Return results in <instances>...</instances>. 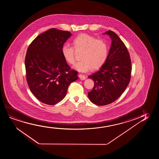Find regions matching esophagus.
Segmentation results:
<instances>
[{"instance_id":"esophagus-1","label":"esophagus","mask_w":159,"mask_h":159,"mask_svg":"<svg viewBox=\"0 0 159 159\" xmlns=\"http://www.w3.org/2000/svg\"><path fill=\"white\" fill-rule=\"evenodd\" d=\"M79 77L80 78L81 80H84L86 79V76L84 75H83V74H79Z\"/></svg>"}]
</instances>
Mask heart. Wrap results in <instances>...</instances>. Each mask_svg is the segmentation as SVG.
Instances as JSON below:
<instances>
[{"instance_id": "b5f03b06", "label": "heart", "mask_w": 159, "mask_h": 159, "mask_svg": "<svg viewBox=\"0 0 159 159\" xmlns=\"http://www.w3.org/2000/svg\"><path fill=\"white\" fill-rule=\"evenodd\" d=\"M75 49L83 51L81 61L74 65V69L80 72H87L91 69L98 70L106 62L109 55V46L103 39L87 34L76 36L73 42ZM61 53L67 63L73 64L75 62L74 49L73 47L64 44L61 48Z\"/></svg>"}]
</instances>
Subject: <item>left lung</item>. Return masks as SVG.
I'll return each instance as SVG.
<instances>
[{
  "label": "left lung",
  "mask_w": 159,
  "mask_h": 159,
  "mask_svg": "<svg viewBox=\"0 0 159 159\" xmlns=\"http://www.w3.org/2000/svg\"><path fill=\"white\" fill-rule=\"evenodd\" d=\"M103 34L112 40L108 57L100 70L89 76L94 85L88 97L99 106L110 104L122 95L130 82L132 70L129 53L118 36L111 30Z\"/></svg>",
  "instance_id": "1"
}]
</instances>
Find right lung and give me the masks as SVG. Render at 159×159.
<instances>
[{"label": "right lung", "instance_id": "right-lung-1", "mask_svg": "<svg viewBox=\"0 0 159 159\" xmlns=\"http://www.w3.org/2000/svg\"><path fill=\"white\" fill-rule=\"evenodd\" d=\"M67 31L52 28L39 35L29 46L25 59L27 83L37 99L55 105L65 97L78 72L70 70L61 48L71 36Z\"/></svg>", "mask_w": 159, "mask_h": 159}]
</instances>
